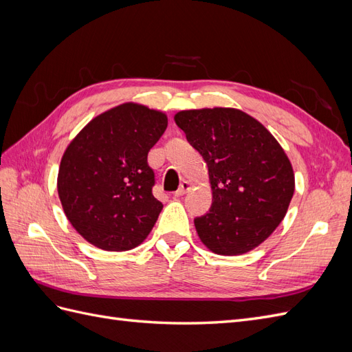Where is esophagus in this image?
I'll return each instance as SVG.
<instances>
[{
    "label": "esophagus",
    "instance_id": "34e87169",
    "mask_svg": "<svg viewBox=\"0 0 352 352\" xmlns=\"http://www.w3.org/2000/svg\"><path fill=\"white\" fill-rule=\"evenodd\" d=\"M189 189H190V184L188 182V180H184V182L180 184L179 189L175 192V197H182V195H185Z\"/></svg>",
    "mask_w": 352,
    "mask_h": 352
}]
</instances>
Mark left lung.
<instances>
[{
    "label": "left lung",
    "instance_id": "obj_1",
    "mask_svg": "<svg viewBox=\"0 0 352 352\" xmlns=\"http://www.w3.org/2000/svg\"><path fill=\"white\" fill-rule=\"evenodd\" d=\"M175 122L208 166L212 204L194 220L201 242L220 255L258 247L280 225L294 195V170L283 148L236 109L185 110Z\"/></svg>",
    "mask_w": 352,
    "mask_h": 352
}]
</instances>
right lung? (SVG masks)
Here are the masks:
<instances>
[{"instance_id": "obj_1", "label": "right lung", "mask_w": 352, "mask_h": 352, "mask_svg": "<svg viewBox=\"0 0 352 352\" xmlns=\"http://www.w3.org/2000/svg\"><path fill=\"white\" fill-rule=\"evenodd\" d=\"M167 116L126 102L92 119L63 154L57 189L65 214L89 243L127 251L150 235L163 204L148 153Z\"/></svg>"}]
</instances>
